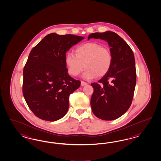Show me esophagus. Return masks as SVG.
Here are the masks:
<instances>
[{
    "instance_id": "1",
    "label": "esophagus",
    "mask_w": 161,
    "mask_h": 161,
    "mask_svg": "<svg viewBox=\"0 0 161 161\" xmlns=\"http://www.w3.org/2000/svg\"><path fill=\"white\" fill-rule=\"evenodd\" d=\"M87 84V83H86V82H84V81H81V85L82 86H86Z\"/></svg>"
}]
</instances>
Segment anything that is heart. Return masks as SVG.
I'll use <instances>...</instances> for the list:
<instances>
[{
  "label": "heart",
  "instance_id": "b5f03b06",
  "mask_svg": "<svg viewBox=\"0 0 161 161\" xmlns=\"http://www.w3.org/2000/svg\"><path fill=\"white\" fill-rule=\"evenodd\" d=\"M75 55H65V63L68 73L77 76L86 68L83 77L92 79L106 75L112 67L113 55L110 49L96 42H88L77 47Z\"/></svg>",
  "mask_w": 161,
  "mask_h": 161
}]
</instances>
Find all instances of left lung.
<instances>
[{"mask_svg": "<svg viewBox=\"0 0 161 161\" xmlns=\"http://www.w3.org/2000/svg\"><path fill=\"white\" fill-rule=\"evenodd\" d=\"M106 41L113 55L108 73L91 84L93 88L91 107L94 114L104 120H113L126 112L132 104L136 83L133 53L129 45L115 32L106 31L90 35L88 39Z\"/></svg>", "mask_w": 161, "mask_h": 161, "instance_id": "1", "label": "left lung"}]
</instances>
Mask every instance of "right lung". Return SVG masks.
I'll list each match as a JSON object with an SVG mask.
<instances>
[{"label":"right lung","instance_id":"obj_1","mask_svg":"<svg viewBox=\"0 0 161 161\" xmlns=\"http://www.w3.org/2000/svg\"><path fill=\"white\" fill-rule=\"evenodd\" d=\"M74 35H47L31 50L23 71L22 92L36 117L56 121L68 111L69 97L81 81L68 74L66 53L83 40Z\"/></svg>","mask_w":161,"mask_h":161}]
</instances>
